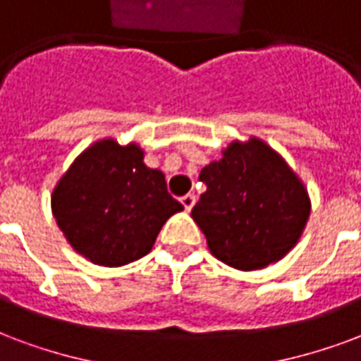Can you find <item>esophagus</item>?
I'll list each match as a JSON object with an SVG mask.
<instances>
[{
    "label": "esophagus",
    "mask_w": 361,
    "mask_h": 361,
    "mask_svg": "<svg viewBox=\"0 0 361 361\" xmlns=\"http://www.w3.org/2000/svg\"><path fill=\"white\" fill-rule=\"evenodd\" d=\"M180 203L184 205V209L190 211L192 207H194V203H196V196H194V194H186V196L180 197Z\"/></svg>",
    "instance_id": "34e87169"
}]
</instances>
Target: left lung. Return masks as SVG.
<instances>
[{
    "mask_svg": "<svg viewBox=\"0 0 361 361\" xmlns=\"http://www.w3.org/2000/svg\"><path fill=\"white\" fill-rule=\"evenodd\" d=\"M207 190L192 209L207 247L238 270H259L297 245L310 216L306 186L272 146L234 140L200 173Z\"/></svg>",
    "mask_w": 361,
    "mask_h": 361,
    "instance_id": "8db88e82",
    "label": "left lung"
}]
</instances>
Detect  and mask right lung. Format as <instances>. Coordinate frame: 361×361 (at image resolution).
Wrapping results in <instances>:
<instances>
[{"label":"right lung","instance_id":"right-lung-1","mask_svg":"<svg viewBox=\"0 0 361 361\" xmlns=\"http://www.w3.org/2000/svg\"><path fill=\"white\" fill-rule=\"evenodd\" d=\"M51 209L68 243L99 267H123L152 251L159 230L184 207L137 142L97 140L56 183Z\"/></svg>","mask_w":361,"mask_h":361}]
</instances>
